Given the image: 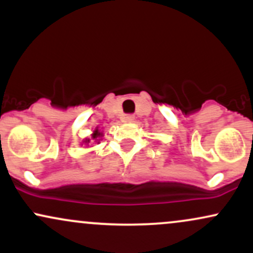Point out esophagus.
<instances>
[{"instance_id": "1", "label": "esophagus", "mask_w": 253, "mask_h": 253, "mask_svg": "<svg viewBox=\"0 0 253 253\" xmlns=\"http://www.w3.org/2000/svg\"><path fill=\"white\" fill-rule=\"evenodd\" d=\"M124 119H125V121H126V123H133L135 117L133 114H127V115H125Z\"/></svg>"}]
</instances>
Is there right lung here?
Here are the masks:
<instances>
[{"instance_id": "obj_1", "label": "right lung", "mask_w": 253, "mask_h": 253, "mask_svg": "<svg viewBox=\"0 0 253 253\" xmlns=\"http://www.w3.org/2000/svg\"><path fill=\"white\" fill-rule=\"evenodd\" d=\"M98 136H102V133H100V132H98V129H96L94 133H92L91 138L92 139H96V140H97ZM89 141H90V139H85V143H89Z\"/></svg>"}]
</instances>
